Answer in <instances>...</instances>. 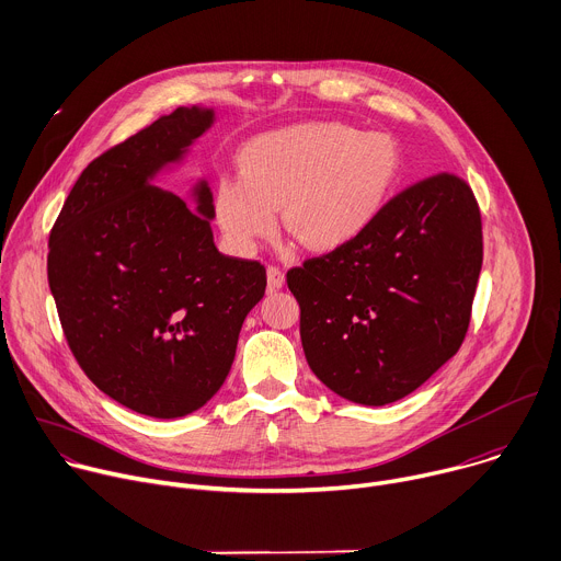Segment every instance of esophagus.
I'll return each mask as SVG.
<instances>
[{
	"mask_svg": "<svg viewBox=\"0 0 561 561\" xmlns=\"http://www.w3.org/2000/svg\"><path fill=\"white\" fill-rule=\"evenodd\" d=\"M283 285H285V274H283V270L276 267V265H270V267H267V287H270V291H276V289H280Z\"/></svg>",
	"mask_w": 561,
	"mask_h": 561,
	"instance_id": "esophagus-1",
	"label": "esophagus"
}]
</instances>
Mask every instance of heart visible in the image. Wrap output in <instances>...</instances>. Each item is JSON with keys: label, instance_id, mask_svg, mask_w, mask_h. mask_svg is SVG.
Returning <instances> with one entry per match:
<instances>
[{"label": "heart", "instance_id": "b5f03b06", "mask_svg": "<svg viewBox=\"0 0 561 561\" xmlns=\"http://www.w3.org/2000/svg\"><path fill=\"white\" fill-rule=\"evenodd\" d=\"M402 154L393 137L339 122H309L265 133L239 154V176L222 179L214 209L230 243L250 254L283 230L311 252L358 241L400 179Z\"/></svg>", "mask_w": 561, "mask_h": 561}]
</instances>
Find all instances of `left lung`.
Listing matches in <instances>:
<instances>
[{
    "instance_id": "obj_1",
    "label": "left lung",
    "mask_w": 561,
    "mask_h": 561,
    "mask_svg": "<svg viewBox=\"0 0 561 561\" xmlns=\"http://www.w3.org/2000/svg\"><path fill=\"white\" fill-rule=\"evenodd\" d=\"M482 270V218L456 174L393 196L352 245L287 272L311 371L333 393L391 404L451 360Z\"/></svg>"
}]
</instances>
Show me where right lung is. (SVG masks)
Returning a JSON list of instances; mask_svg holds the SVG:
<instances>
[{"label": "right lung", "instance_id": "add662e5", "mask_svg": "<svg viewBox=\"0 0 561 561\" xmlns=\"http://www.w3.org/2000/svg\"><path fill=\"white\" fill-rule=\"evenodd\" d=\"M214 110L176 107L96 157L70 190L48 241V283L83 374L112 400L183 417L226 382L265 267L214 245L205 179L194 209L152 181L181 163Z\"/></svg>", "mask_w": 561, "mask_h": 561}]
</instances>
